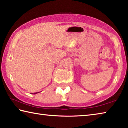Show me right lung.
Returning a JSON list of instances; mask_svg holds the SVG:
<instances>
[{"mask_svg": "<svg viewBox=\"0 0 128 128\" xmlns=\"http://www.w3.org/2000/svg\"><path fill=\"white\" fill-rule=\"evenodd\" d=\"M36 93H37V92H35V93H34V94H36Z\"/></svg>", "mask_w": 128, "mask_h": 128, "instance_id": "1", "label": "right lung"}]
</instances>
